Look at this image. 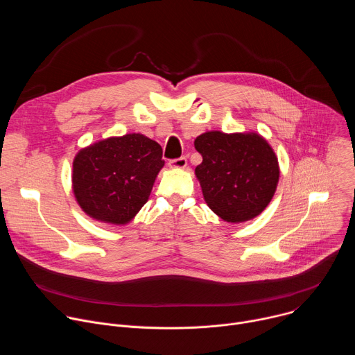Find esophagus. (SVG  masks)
Masks as SVG:
<instances>
[{"label":"esophagus","mask_w":355,"mask_h":355,"mask_svg":"<svg viewBox=\"0 0 355 355\" xmlns=\"http://www.w3.org/2000/svg\"><path fill=\"white\" fill-rule=\"evenodd\" d=\"M168 167L173 168V170H182V168L187 167V159L180 157V159H175V160H170Z\"/></svg>","instance_id":"obj_1"}]
</instances>
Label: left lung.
I'll use <instances>...</instances> for the list:
<instances>
[{
  "instance_id": "1",
  "label": "left lung",
  "mask_w": 355,
  "mask_h": 355,
  "mask_svg": "<svg viewBox=\"0 0 355 355\" xmlns=\"http://www.w3.org/2000/svg\"><path fill=\"white\" fill-rule=\"evenodd\" d=\"M193 144L202 156L195 175L214 214L227 223H243L268 207L279 181V164L266 137L257 132L209 130Z\"/></svg>"
}]
</instances>
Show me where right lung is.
<instances>
[{
  "label": "right lung",
  "mask_w": 355,
  "mask_h": 355,
  "mask_svg": "<svg viewBox=\"0 0 355 355\" xmlns=\"http://www.w3.org/2000/svg\"><path fill=\"white\" fill-rule=\"evenodd\" d=\"M162 146L141 133L111 136L78 150L71 188L83 212L94 220L123 226L148 200L164 167Z\"/></svg>",
  "instance_id": "right-lung-1"
}]
</instances>
